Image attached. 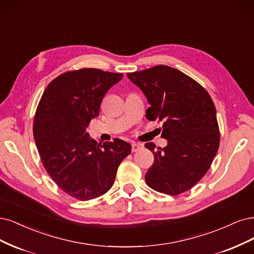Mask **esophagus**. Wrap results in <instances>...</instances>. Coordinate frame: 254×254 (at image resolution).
Instances as JSON below:
<instances>
[{"label":"esophagus","instance_id":"esophagus-1","mask_svg":"<svg viewBox=\"0 0 254 254\" xmlns=\"http://www.w3.org/2000/svg\"><path fill=\"white\" fill-rule=\"evenodd\" d=\"M142 148H143V144H141V143H138V142H133L132 143V151L133 152L141 150Z\"/></svg>","mask_w":254,"mask_h":254}]
</instances>
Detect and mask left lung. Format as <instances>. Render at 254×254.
Masks as SVG:
<instances>
[{
	"label": "left lung",
	"mask_w": 254,
	"mask_h": 254,
	"mask_svg": "<svg viewBox=\"0 0 254 254\" xmlns=\"http://www.w3.org/2000/svg\"><path fill=\"white\" fill-rule=\"evenodd\" d=\"M127 76L150 103L146 118L165 122L161 137L167 139V146L155 150L153 142L144 144L154 154L146 184L169 195L190 190L207 173L219 146L216 110L210 95L195 80L167 65Z\"/></svg>",
	"instance_id": "obj_1"
}]
</instances>
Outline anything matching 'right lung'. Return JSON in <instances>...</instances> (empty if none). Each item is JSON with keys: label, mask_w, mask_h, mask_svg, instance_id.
<instances>
[{"label": "right lung", "mask_w": 254, "mask_h": 254, "mask_svg": "<svg viewBox=\"0 0 254 254\" xmlns=\"http://www.w3.org/2000/svg\"><path fill=\"white\" fill-rule=\"evenodd\" d=\"M122 77L97 68L62 73L47 85L37 109L34 136L43 166L61 190L79 200L108 192L130 154L128 142L100 145L87 133L104 95Z\"/></svg>", "instance_id": "right-lung-1"}]
</instances>
